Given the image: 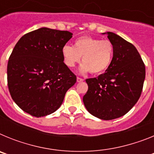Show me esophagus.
Instances as JSON below:
<instances>
[{"label": "esophagus", "instance_id": "34e87169", "mask_svg": "<svg viewBox=\"0 0 154 154\" xmlns=\"http://www.w3.org/2000/svg\"><path fill=\"white\" fill-rule=\"evenodd\" d=\"M84 79L82 78H79V77H77V82H83Z\"/></svg>", "mask_w": 154, "mask_h": 154}]
</instances>
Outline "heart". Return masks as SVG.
I'll return each instance as SVG.
<instances>
[{
    "mask_svg": "<svg viewBox=\"0 0 154 154\" xmlns=\"http://www.w3.org/2000/svg\"><path fill=\"white\" fill-rule=\"evenodd\" d=\"M64 62L69 68H73L80 62L79 72L85 74H99L106 70L113 56V45L109 40H100L90 36H82L75 42L74 47L65 45L62 49Z\"/></svg>",
    "mask_w": 154,
    "mask_h": 154,
    "instance_id": "obj_1",
    "label": "heart"
}]
</instances>
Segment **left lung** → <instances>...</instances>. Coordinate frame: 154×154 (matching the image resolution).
Instances as JSON below:
<instances>
[{"instance_id": "obj_1", "label": "left lung", "mask_w": 154, "mask_h": 154, "mask_svg": "<svg viewBox=\"0 0 154 154\" xmlns=\"http://www.w3.org/2000/svg\"><path fill=\"white\" fill-rule=\"evenodd\" d=\"M113 45L112 60L106 72L87 79L83 96L85 108L92 116L110 120L127 113L140 99L145 79V65L135 46L108 31Z\"/></svg>"}]
</instances>
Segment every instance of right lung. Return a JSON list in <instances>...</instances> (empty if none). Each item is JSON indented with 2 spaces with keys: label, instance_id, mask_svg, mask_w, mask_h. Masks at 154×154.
Wrapping results in <instances>:
<instances>
[{
  "label": "right lung",
  "instance_id": "add662e5",
  "mask_svg": "<svg viewBox=\"0 0 154 154\" xmlns=\"http://www.w3.org/2000/svg\"><path fill=\"white\" fill-rule=\"evenodd\" d=\"M72 37L68 31L41 28L21 37L14 46L8 63V85L23 111L41 117L61 106L76 82L62 53Z\"/></svg>",
  "mask_w": 154,
  "mask_h": 154
}]
</instances>
